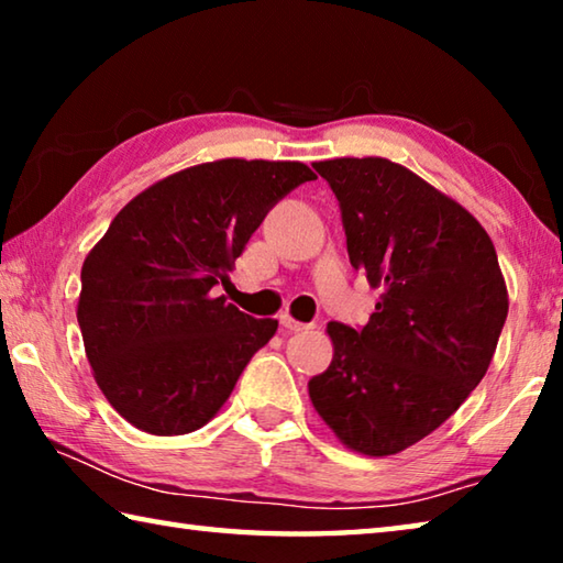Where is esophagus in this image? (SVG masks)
<instances>
[{"mask_svg": "<svg viewBox=\"0 0 563 563\" xmlns=\"http://www.w3.org/2000/svg\"><path fill=\"white\" fill-rule=\"evenodd\" d=\"M280 325L285 328V330H290V332H300V330H308L310 325L308 322H300V320H295L290 312H283L280 316Z\"/></svg>", "mask_w": 563, "mask_h": 563, "instance_id": "esophagus-1", "label": "esophagus"}]
</instances>
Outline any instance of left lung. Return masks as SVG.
Returning <instances> with one entry per match:
<instances>
[{
    "label": "left lung",
    "mask_w": 563,
    "mask_h": 563,
    "mask_svg": "<svg viewBox=\"0 0 563 563\" xmlns=\"http://www.w3.org/2000/svg\"><path fill=\"white\" fill-rule=\"evenodd\" d=\"M347 253L383 295L362 330L328 322L332 362L310 402L347 450L389 456L432 434L487 375L509 312L482 223L389 158L316 161Z\"/></svg>",
    "instance_id": "1"
}]
</instances>
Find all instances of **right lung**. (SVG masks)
<instances>
[{"label": "right lung", "mask_w": 563, "mask_h": 563, "mask_svg": "<svg viewBox=\"0 0 563 563\" xmlns=\"http://www.w3.org/2000/svg\"><path fill=\"white\" fill-rule=\"evenodd\" d=\"M316 174L300 161L218 158L121 208L81 265L76 305L103 397L136 430H201L278 320L216 295L273 203Z\"/></svg>", "instance_id": "right-lung-1"}]
</instances>
